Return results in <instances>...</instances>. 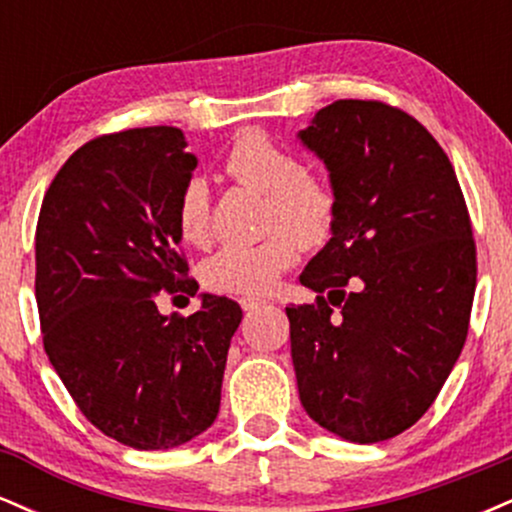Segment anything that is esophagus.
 I'll return each mask as SVG.
<instances>
[{"label": "esophagus", "instance_id": "obj_1", "mask_svg": "<svg viewBox=\"0 0 512 512\" xmlns=\"http://www.w3.org/2000/svg\"><path fill=\"white\" fill-rule=\"evenodd\" d=\"M264 303H267V301H260V298H252V296H243V298H240V308H243L245 313H250V310L262 308Z\"/></svg>", "mask_w": 512, "mask_h": 512}]
</instances>
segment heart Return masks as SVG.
<instances>
[{"label": "heart", "instance_id": "obj_1", "mask_svg": "<svg viewBox=\"0 0 512 512\" xmlns=\"http://www.w3.org/2000/svg\"><path fill=\"white\" fill-rule=\"evenodd\" d=\"M223 168L250 190L262 192V226L269 231L260 243L226 245L202 262L204 286L221 293L264 296L293 267L303 248H320L332 238L339 216L334 187L284 146L260 129H245L228 146ZM180 238L204 245L211 236V197L207 182L190 178L182 185L175 207Z\"/></svg>", "mask_w": 512, "mask_h": 512}]
</instances>
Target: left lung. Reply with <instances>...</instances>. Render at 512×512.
Wrapping results in <instances>:
<instances>
[{"mask_svg": "<svg viewBox=\"0 0 512 512\" xmlns=\"http://www.w3.org/2000/svg\"><path fill=\"white\" fill-rule=\"evenodd\" d=\"M301 142L339 199L330 243L286 308L298 392L310 419L351 443L414 426L460 358L477 289V245L448 154L409 113L334 101Z\"/></svg>", "mask_w": 512, "mask_h": 512, "instance_id": "8db88e82", "label": "left lung"}]
</instances>
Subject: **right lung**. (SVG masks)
Masks as SVG:
<instances>
[{"mask_svg": "<svg viewBox=\"0 0 512 512\" xmlns=\"http://www.w3.org/2000/svg\"><path fill=\"white\" fill-rule=\"evenodd\" d=\"M178 127L103 134L50 182L35 228V301L52 368L81 414L137 450H168L214 424L243 310L202 296L158 313V293L195 296L175 207L197 158Z\"/></svg>", "mask_w": 512, "mask_h": 512, "instance_id": "right-lung-1", "label": "right lung"}]
</instances>
